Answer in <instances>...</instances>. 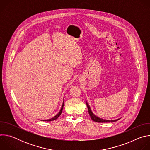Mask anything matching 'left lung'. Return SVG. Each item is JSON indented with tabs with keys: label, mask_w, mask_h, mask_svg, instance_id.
Masks as SVG:
<instances>
[{
	"label": "left lung",
	"mask_w": 150,
	"mask_h": 150,
	"mask_svg": "<svg viewBox=\"0 0 150 150\" xmlns=\"http://www.w3.org/2000/svg\"><path fill=\"white\" fill-rule=\"evenodd\" d=\"M86 104H87V108H88V113H89V115L91 118V119L94 121V122H101V123H104V122H116L117 120H118L119 119H116V120H104V119H101V118H99L98 117H97L96 116H95L93 112H91V109L90 108V106L88 105V104L87 103V102L86 101Z\"/></svg>",
	"instance_id": "obj_1"
}]
</instances>
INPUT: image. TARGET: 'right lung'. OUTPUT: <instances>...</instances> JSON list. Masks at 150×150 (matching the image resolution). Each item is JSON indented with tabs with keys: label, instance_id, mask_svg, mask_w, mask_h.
<instances>
[{
	"label": "right lung",
	"instance_id": "obj_1",
	"mask_svg": "<svg viewBox=\"0 0 150 150\" xmlns=\"http://www.w3.org/2000/svg\"><path fill=\"white\" fill-rule=\"evenodd\" d=\"M63 105H64V101H63V104H62V108H61V109H60V112H59L58 113V114H57L55 116H54L53 117H52V118H51V119H47V120H42V121H47V122H49V121H53V120H56V119H57V118L60 116V115H61V113H62V110H63Z\"/></svg>",
	"mask_w": 150,
	"mask_h": 150
}]
</instances>
